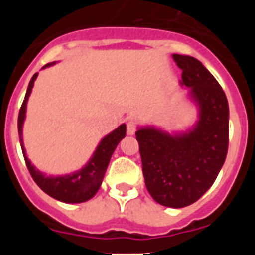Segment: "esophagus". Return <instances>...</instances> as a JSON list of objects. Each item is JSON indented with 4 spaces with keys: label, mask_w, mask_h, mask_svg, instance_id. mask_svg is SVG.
<instances>
[{
    "label": "esophagus",
    "mask_w": 255,
    "mask_h": 255,
    "mask_svg": "<svg viewBox=\"0 0 255 255\" xmlns=\"http://www.w3.org/2000/svg\"><path fill=\"white\" fill-rule=\"evenodd\" d=\"M126 131L129 135H134L135 131H136V124L134 121H129V123L126 124Z\"/></svg>",
    "instance_id": "obj_1"
}]
</instances>
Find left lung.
<instances>
[{"instance_id": "8db88e82", "label": "left lung", "mask_w": 255, "mask_h": 255, "mask_svg": "<svg viewBox=\"0 0 255 255\" xmlns=\"http://www.w3.org/2000/svg\"><path fill=\"white\" fill-rule=\"evenodd\" d=\"M182 70L180 84L198 108L186 131L168 132L147 125L135 132L149 194L157 203L182 208L197 202L215 182L229 147V103L225 92L197 58L172 55Z\"/></svg>"}]
</instances>
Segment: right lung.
I'll return each mask as SVG.
<instances>
[{"label": "right lung", "mask_w": 255, "mask_h": 255, "mask_svg": "<svg viewBox=\"0 0 255 255\" xmlns=\"http://www.w3.org/2000/svg\"><path fill=\"white\" fill-rule=\"evenodd\" d=\"M55 64L56 62L47 64L42 69H46V67H49ZM38 73L33 75L30 83H29L25 98H24V102H22L21 108H20L19 119H17L20 144H21L22 154H24L26 167H28L35 184L49 197L55 198L60 202H64V203H83V202H87V200L92 199L98 191V189L101 188L106 170H107L110 159H111L112 154L116 149L117 144L120 143L121 139L125 138L126 125L121 124L117 129L106 135L105 138L100 141V144L97 145L91 159L87 162V164L83 168L73 173L61 175V176H47L46 173L37 170L31 164V162L29 161L28 155L25 153V148H24V141H22V125H24V121H25L26 103H28Z\"/></svg>", "instance_id": "right-lung-1"}]
</instances>
